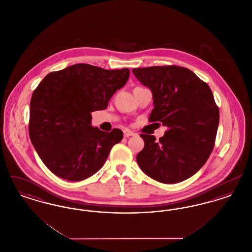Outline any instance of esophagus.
<instances>
[{
  "label": "esophagus",
  "instance_id": "1",
  "mask_svg": "<svg viewBox=\"0 0 252 252\" xmlns=\"http://www.w3.org/2000/svg\"><path fill=\"white\" fill-rule=\"evenodd\" d=\"M134 135H135V133L132 132L131 130H129V129H125V130H124V136H125L126 138H128V137L134 136Z\"/></svg>",
  "mask_w": 252,
  "mask_h": 252
}]
</instances>
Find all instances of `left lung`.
Here are the masks:
<instances>
[{
	"mask_svg": "<svg viewBox=\"0 0 252 252\" xmlns=\"http://www.w3.org/2000/svg\"><path fill=\"white\" fill-rule=\"evenodd\" d=\"M132 72L153 94L149 121L167 127L158 141L140 135L144 147L136 158L139 166L161 183L189 179L205 164L216 143L219 109L210 87L194 72L176 65Z\"/></svg>",
	"mask_w": 252,
	"mask_h": 252,
	"instance_id": "1",
	"label": "left lung"
}]
</instances>
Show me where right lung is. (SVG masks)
<instances>
[{"instance_id": "1", "label": "right lung", "mask_w": 252, "mask_h": 252, "mask_svg": "<svg viewBox=\"0 0 252 252\" xmlns=\"http://www.w3.org/2000/svg\"><path fill=\"white\" fill-rule=\"evenodd\" d=\"M129 77L127 68L105 70L74 64L48 73L30 101L29 136L43 163L63 180L79 181L104 165L123 131L93 127L92 112L103 110Z\"/></svg>"}]
</instances>
